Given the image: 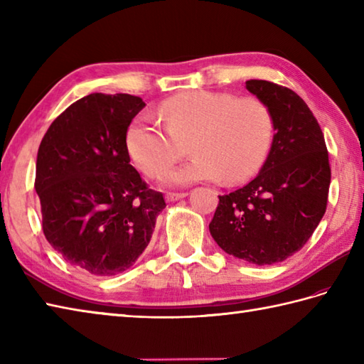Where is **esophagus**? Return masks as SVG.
I'll return each mask as SVG.
<instances>
[{"label":"esophagus","instance_id":"34e87169","mask_svg":"<svg viewBox=\"0 0 364 364\" xmlns=\"http://www.w3.org/2000/svg\"><path fill=\"white\" fill-rule=\"evenodd\" d=\"M186 196H188L186 192H168V194L166 196V200L167 202H176V200H181Z\"/></svg>","mask_w":364,"mask_h":364}]
</instances>
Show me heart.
<instances>
[{"label": "heart", "mask_w": 364, "mask_h": 364, "mask_svg": "<svg viewBox=\"0 0 364 364\" xmlns=\"http://www.w3.org/2000/svg\"><path fill=\"white\" fill-rule=\"evenodd\" d=\"M158 115L166 128L149 114L137 115L127 129L125 145L134 164L146 176L158 178L180 159V142L191 139L194 158L166 173L170 186L223 178L228 183L244 181L258 172L272 142V115L253 97L183 92L166 100Z\"/></svg>", "instance_id": "1"}]
</instances>
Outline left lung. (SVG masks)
Wrapping results in <instances>:
<instances>
[{
  "instance_id": "1",
  "label": "left lung",
  "mask_w": 364,
  "mask_h": 364,
  "mask_svg": "<svg viewBox=\"0 0 364 364\" xmlns=\"http://www.w3.org/2000/svg\"><path fill=\"white\" fill-rule=\"evenodd\" d=\"M245 87L267 106L275 134L257 178L219 196L210 231L223 252L264 266L311 237L327 210L331 172L322 129L296 92L264 80Z\"/></svg>"
}]
</instances>
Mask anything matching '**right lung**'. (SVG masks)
Here are the masks:
<instances>
[{
  "label": "right lung",
  "mask_w": 364,
  "mask_h": 364,
  "mask_svg": "<svg viewBox=\"0 0 364 364\" xmlns=\"http://www.w3.org/2000/svg\"><path fill=\"white\" fill-rule=\"evenodd\" d=\"M142 98L90 94L46 131L34 188L46 241L72 266L98 277L120 274L149 245L166 208L129 164L125 134Z\"/></svg>",
  "instance_id": "1"
}]
</instances>
